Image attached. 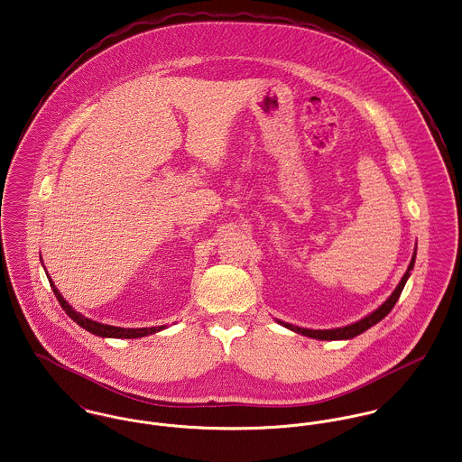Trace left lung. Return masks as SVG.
<instances>
[{
    "label": "left lung",
    "mask_w": 462,
    "mask_h": 462,
    "mask_svg": "<svg viewBox=\"0 0 462 462\" xmlns=\"http://www.w3.org/2000/svg\"><path fill=\"white\" fill-rule=\"evenodd\" d=\"M415 256H417V251L413 253V256H411V262H410V265H408V271L404 273V276H402V280L399 282V284L395 286V290L392 291L391 297L376 310V311H373L371 315H367L365 319H358L356 323H352V325H346V327H339V328H327V330H313V328H302V327H297V325H291V323H286V321H282V319H278V323H282L283 327L286 328H290V330H293V332H297V334H302V336H308V337H313V339H319V341H336V339H352V337H356L358 334H362V332H365L367 328H371L373 325H376L380 319H385L389 313L392 311V308L395 306V302H397V299H399V295H401V291H402V288H404V284L408 282V278H410V273H411V269H413V265H415Z\"/></svg>",
    "instance_id": "1"
}]
</instances>
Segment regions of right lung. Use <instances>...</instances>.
Listing matches in <instances>:
<instances>
[{
  "instance_id": "1",
  "label": "right lung",
  "mask_w": 462,
  "mask_h": 462,
  "mask_svg": "<svg viewBox=\"0 0 462 462\" xmlns=\"http://www.w3.org/2000/svg\"><path fill=\"white\" fill-rule=\"evenodd\" d=\"M49 278V283L52 286V291L58 299V302L61 304V308L65 310V313L70 317L73 321H77V325H80L82 328H86L88 332L95 334V336H100V337H117V339H135V337H143V336H149V334H154V332H160L165 328V325H160V327H151V328H123V327H114V325H106V323H98L95 319H86L82 317L80 313H77L70 304L63 299V295L60 293V290L54 286L51 276L47 274Z\"/></svg>"
}]
</instances>
